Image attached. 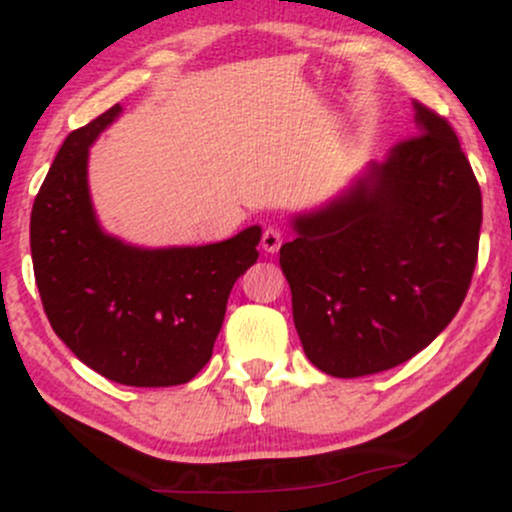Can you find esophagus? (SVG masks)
Here are the masks:
<instances>
[{"label": "esophagus", "instance_id": "34e87169", "mask_svg": "<svg viewBox=\"0 0 512 512\" xmlns=\"http://www.w3.org/2000/svg\"><path fill=\"white\" fill-rule=\"evenodd\" d=\"M281 243H284V231H281V228H276V226H267L264 228V233H262V250L264 252H274L281 248Z\"/></svg>", "mask_w": 512, "mask_h": 512}]
</instances>
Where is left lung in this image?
<instances>
[{
    "label": "left lung",
    "mask_w": 512,
    "mask_h": 512,
    "mask_svg": "<svg viewBox=\"0 0 512 512\" xmlns=\"http://www.w3.org/2000/svg\"><path fill=\"white\" fill-rule=\"evenodd\" d=\"M416 132L342 197L293 219L279 250L308 361L334 378L426 349L472 284L481 190L450 122L416 101Z\"/></svg>",
    "instance_id": "left-lung-1"
}]
</instances>
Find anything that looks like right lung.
Segmentation results:
<instances>
[{"label":"right lung","instance_id":"add662e5","mask_svg":"<svg viewBox=\"0 0 512 512\" xmlns=\"http://www.w3.org/2000/svg\"><path fill=\"white\" fill-rule=\"evenodd\" d=\"M120 110L74 129L40 185L31 214L35 284L52 330L88 368L120 385H182L207 366L228 293L260 257L262 228L163 250L103 233L88 195V146Z\"/></svg>","mask_w":512,"mask_h":512}]
</instances>
